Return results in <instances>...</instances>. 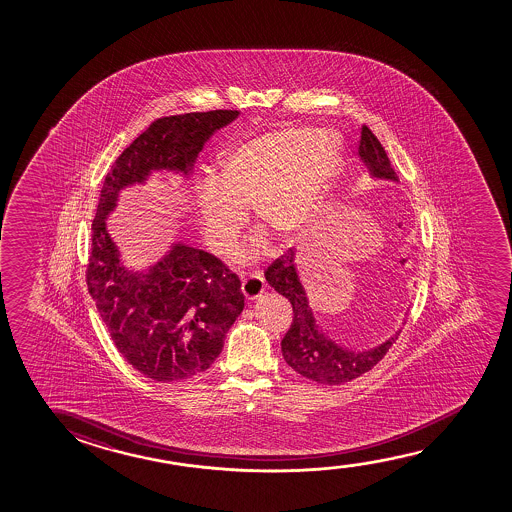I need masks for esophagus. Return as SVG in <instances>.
<instances>
[{
    "label": "esophagus",
    "instance_id": "34e87169",
    "mask_svg": "<svg viewBox=\"0 0 512 512\" xmlns=\"http://www.w3.org/2000/svg\"><path fill=\"white\" fill-rule=\"evenodd\" d=\"M241 278H243V287L241 288H243V294H245L248 301H253V299H257V297L264 294L266 283H264V274L260 271L250 273L248 276L241 274Z\"/></svg>",
    "mask_w": 512,
    "mask_h": 512
}]
</instances>
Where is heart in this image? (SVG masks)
Instances as JSON below:
<instances>
[{
	"mask_svg": "<svg viewBox=\"0 0 512 512\" xmlns=\"http://www.w3.org/2000/svg\"><path fill=\"white\" fill-rule=\"evenodd\" d=\"M343 154V141L315 127L281 126L225 148L217 176L199 185L194 210L211 252L224 253L238 236L250 206L255 222L274 238L290 239L304 231L329 189ZM259 245L234 253L248 262Z\"/></svg>",
	"mask_w": 512,
	"mask_h": 512,
	"instance_id": "obj_1",
	"label": "heart"
}]
</instances>
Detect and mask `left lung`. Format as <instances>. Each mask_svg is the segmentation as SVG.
Returning a JSON list of instances; mask_svg holds the SVG:
<instances>
[{"label": "left lung", "mask_w": 512, "mask_h": 512, "mask_svg": "<svg viewBox=\"0 0 512 512\" xmlns=\"http://www.w3.org/2000/svg\"><path fill=\"white\" fill-rule=\"evenodd\" d=\"M358 157L364 162L371 178L399 182V176L393 171L385 148L367 126H362ZM266 280L278 294L287 297L294 308V322L281 341V353L285 362L304 378L313 379L322 385L348 383L371 371L399 336L397 330L385 343L369 350H351L336 343L316 323L315 313L309 306L308 295L297 274L295 250L292 248L267 267Z\"/></svg>", "instance_id": "obj_1"}]
</instances>
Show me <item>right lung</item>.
I'll return each instance as SVG.
<instances>
[{
	"label": "right lung",
	"mask_w": 512,
	"mask_h": 512,
	"mask_svg": "<svg viewBox=\"0 0 512 512\" xmlns=\"http://www.w3.org/2000/svg\"><path fill=\"white\" fill-rule=\"evenodd\" d=\"M238 115V110H213L155 120L119 155L99 194L89 294L127 364L161 383L192 378L215 362L245 308L241 281L215 255L182 241L169 246L154 266L129 269L106 220L122 190L147 183L157 171L189 178L204 143Z\"/></svg>",
	"instance_id": "add662e5"
}]
</instances>
